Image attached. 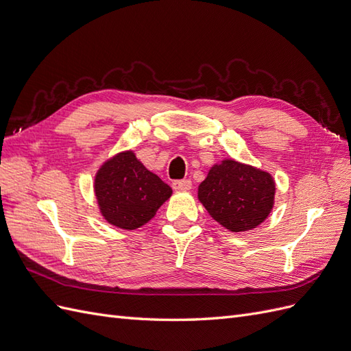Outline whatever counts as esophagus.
<instances>
[{
	"mask_svg": "<svg viewBox=\"0 0 351 351\" xmlns=\"http://www.w3.org/2000/svg\"><path fill=\"white\" fill-rule=\"evenodd\" d=\"M173 187L176 190H190L192 189V182H190V180H176L173 183Z\"/></svg>",
	"mask_w": 351,
	"mask_h": 351,
	"instance_id": "obj_1",
	"label": "esophagus"
}]
</instances>
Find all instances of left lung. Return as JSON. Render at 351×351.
<instances>
[{
    "label": "left lung",
    "mask_w": 351,
    "mask_h": 351,
    "mask_svg": "<svg viewBox=\"0 0 351 351\" xmlns=\"http://www.w3.org/2000/svg\"><path fill=\"white\" fill-rule=\"evenodd\" d=\"M271 174L226 159L199 184V200L209 215L232 232L247 231L267 219L274 206Z\"/></svg>",
    "instance_id": "obj_1"
}]
</instances>
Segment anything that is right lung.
<instances>
[{
	"label": "right lung",
	"instance_id": "add662e5",
	"mask_svg": "<svg viewBox=\"0 0 351 351\" xmlns=\"http://www.w3.org/2000/svg\"><path fill=\"white\" fill-rule=\"evenodd\" d=\"M95 193L101 214L110 224L134 230L155 217L173 190L129 151L115 155L99 168Z\"/></svg>",
	"mask_w": 351,
	"mask_h": 351
}]
</instances>
